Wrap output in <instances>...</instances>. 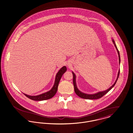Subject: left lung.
Returning a JSON list of instances; mask_svg holds the SVG:
<instances>
[{
    "label": "left lung",
    "instance_id": "1",
    "mask_svg": "<svg viewBox=\"0 0 133 133\" xmlns=\"http://www.w3.org/2000/svg\"><path fill=\"white\" fill-rule=\"evenodd\" d=\"M112 42L114 43V44H115V48L117 50V53L118 54V57H119V63H120V61H121V59H120V55H119V51L116 47V45L115 44V42L114 40H112ZM119 72L120 71L119 70V71L118 72V75H117V78L116 79V80L115 81V83H114V84L111 86L110 87L109 89H108L107 90H106L104 91H102V92H98L96 94H85L83 92H81L79 90V89L77 88V85H76V76H75V74L72 72V75H73V84H74V90H75V92L76 93V94L78 96H79L80 97L82 98H83V99H91V100H93V99H99L100 98L102 97V96H103L105 94H106V93L107 92H108L112 88L114 87V86L115 85L116 83V81L118 79V76H119Z\"/></svg>",
    "mask_w": 133,
    "mask_h": 133
}]
</instances>
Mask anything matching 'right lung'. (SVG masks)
Returning <instances> with one entry per match:
<instances>
[{
  "instance_id": "right-lung-1",
  "label": "right lung",
  "mask_w": 133,
  "mask_h": 133,
  "mask_svg": "<svg viewBox=\"0 0 133 133\" xmlns=\"http://www.w3.org/2000/svg\"><path fill=\"white\" fill-rule=\"evenodd\" d=\"M66 71V68L65 66H64L62 67V68L61 69V70L59 71H58V72L57 73V74L56 75L55 83L53 85V87L49 91H48L43 94H40V95H39L37 96H30V95H28L25 94H24L26 97L29 98V99L33 100H35V101L45 100H47V99H50V98L53 97L57 91L58 84H59V82L62 77V75Z\"/></svg>"
}]
</instances>
